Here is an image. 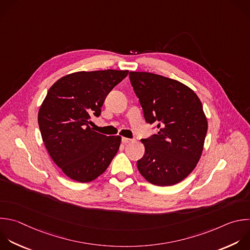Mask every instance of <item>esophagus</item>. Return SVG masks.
<instances>
[{"label": "esophagus", "instance_id": "esophagus-1", "mask_svg": "<svg viewBox=\"0 0 250 250\" xmlns=\"http://www.w3.org/2000/svg\"><path fill=\"white\" fill-rule=\"evenodd\" d=\"M130 141H132V139H130V138H127V137H123V138H122V142H123L124 144L129 143Z\"/></svg>", "mask_w": 250, "mask_h": 250}]
</instances>
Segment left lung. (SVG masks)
Masks as SVG:
<instances>
[{"mask_svg": "<svg viewBox=\"0 0 250 250\" xmlns=\"http://www.w3.org/2000/svg\"><path fill=\"white\" fill-rule=\"evenodd\" d=\"M129 79L146 123L158 128L141 139L145 153L137 169L152 185H176L193 171L202 154L208 129L202 104L178 80L142 71H130Z\"/></svg>", "mask_w": 250, "mask_h": 250, "instance_id": "obj_1", "label": "left lung"}]
</instances>
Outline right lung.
I'll return each instance as SVG.
<instances>
[{"label": "right lung", "instance_id": "obj_1", "mask_svg": "<svg viewBox=\"0 0 250 250\" xmlns=\"http://www.w3.org/2000/svg\"><path fill=\"white\" fill-rule=\"evenodd\" d=\"M128 70L78 71L60 78L49 89L38 113L45 147L69 179L88 183L102 175L121 145V136L94 131L91 117H99L111 90Z\"/></svg>", "mask_w": 250, "mask_h": 250}]
</instances>
